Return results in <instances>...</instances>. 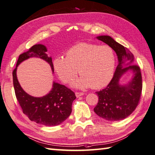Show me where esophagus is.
Wrapping results in <instances>:
<instances>
[{
  "instance_id": "esophagus-1",
  "label": "esophagus",
  "mask_w": 155,
  "mask_h": 155,
  "mask_svg": "<svg viewBox=\"0 0 155 155\" xmlns=\"http://www.w3.org/2000/svg\"><path fill=\"white\" fill-rule=\"evenodd\" d=\"M84 95V93H79V92H76L75 93V96L77 97H79Z\"/></svg>"
}]
</instances>
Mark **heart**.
Wrapping results in <instances>:
<instances>
[{"label":"heart","mask_w":155,"mask_h":155,"mask_svg":"<svg viewBox=\"0 0 155 155\" xmlns=\"http://www.w3.org/2000/svg\"><path fill=\"white\" fill-rule=\"evenodd\" d=\"M116 62V54L110 46L80 43L67 50L66 57L54 58L53 66L62 82L68 83L74 80L78 69L81 77L73 83V86L99 88L112 80Z\"/></svg>","instance_id":"b5f03b06"}]
</instances>
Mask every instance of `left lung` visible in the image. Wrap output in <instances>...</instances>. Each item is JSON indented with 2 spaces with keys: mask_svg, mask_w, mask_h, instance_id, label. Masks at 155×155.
Wrapping results in <instances>:
<instances>
[{
  "mask_svg": "<svg viewBox=\"0 0 155 155\" xmlns=\"http://www.w3.org/2000/svg\"><path fill=\"white\" fill-rule=\"evenodd\" d=\"M97 39L112 48L118 56V64L107 87L96 92L99 101L94 112L106 120H123L131 114L140 101L142 90L140 68L134 64V54L113 38L101 35ZM129 70H131L134 75L125 85H121L120 78Z\"/></svg>",
  "mask_w": 155,
  "mask_h": 155,
  "instance_id": "left-lung-1",
  "label": "left lung"
}]
</instances>
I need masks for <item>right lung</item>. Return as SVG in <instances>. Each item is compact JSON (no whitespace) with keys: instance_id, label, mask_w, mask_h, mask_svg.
<instances>
[{"instance_id":"obj_1","label":"right lung","mask_w":155,"mask_h":155,"mask_svg":"<svg viewBox=\"0 0 155 155\" xmlns=\"http://www.w3.org/2000/svg\"><path fill=\"white\" fill-rule=\"evenodd\" d=\"M44 45L36 44L19 56L15 69L13 71V82L16 98L23 113L31 121L45 126H56L66 120L71 113L72 103L76 99L75 93L66 86L53 82L49 93L41 97L30 95L21 87L18 82L17 68L21 62L32 57L39 58L50 65L54 73L51 57H49Z\"/></svg>"}]
</instances>
